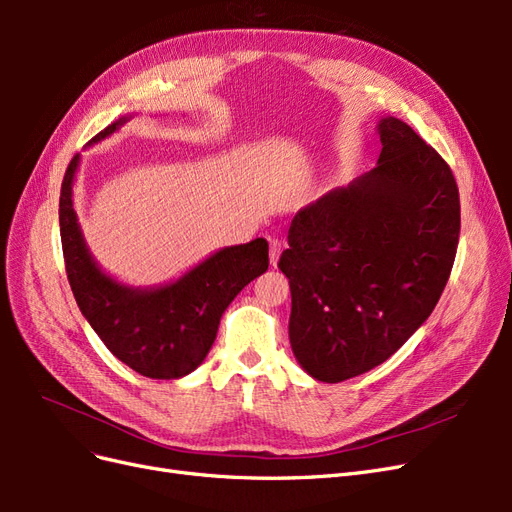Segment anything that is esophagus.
<instances>
[{"label": "esophagus", "instance_id": "esophagus-1", "mask_svg": "<svg viewBox=\"0 0 512 512\" xmlns=\"http://www.w3.org/2000/svg\"><path fill=\"white\" fill-rule=\"evenodd\" d=\"M282 250H284V243L280 239H271L269 241V258H271V265L273 267L277 265V260H280Z\"/></svg>", "mask_w": 512, "mask_h": 512}]
</instances>
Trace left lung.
Wrapping results in <instances>:
<instances>
[{"label":"left lung","mask_w":512,"mask_h":512,"mask_svg":"<svg viewBox=\"0 0 512 512\" xmlns=\"http://www.w3.org/2000/svg\"><path fill=\"white\" fill-rule=\"evenodd\" d=\"M378 132V166L294 215L277 262L290 282L292 352L320 382L361 376L404 346L457 254L451 166L401 119Z\"/></svg>","instance_id":"obj_1"}]
</instances>
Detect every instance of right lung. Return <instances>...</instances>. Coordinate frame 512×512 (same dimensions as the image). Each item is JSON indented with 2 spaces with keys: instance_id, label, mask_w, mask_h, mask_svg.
<instances>
[{
  "instance_id": "1",
  "label": "right lung",
  "mask_w": 512,
  "mask_h": 512,
  "mask_svg": "<svg viewBox=\"0 0 512 512\" xmlns=\"http://www.w3.org/2000/svg\"><path fill=\"white\" fill-rule=\"evenodd\" d=\"M111 123L94 141L113 134ZM79 153L70 160L59 194V232L68 282L76 305L104 346L145 378L173 380L205 361L218 335L224 309L269 267V243L226 247L175 284L130 290L106 277L91 260L72 209V179Z\"/></svg>"
}]
</instances>
